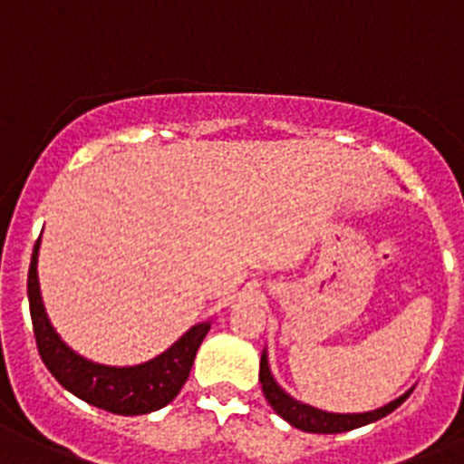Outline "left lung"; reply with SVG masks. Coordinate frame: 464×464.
<instances>
[{
  "instance_id": "1",
  "label": "left lung",
  "mask_w": 464,
  "mask_h": 464,
  "mask_svg": "<svg viewBox=\"0 0 464 464\" xmlns=\"http://www.w3.org/2000/svg\"><path fill=\"white\" fill-rule=\"evenodd\" d=\"M258 380H261V387H263V393H266L267 402H270L272 410H275L281 419H285L291 426L300 428V430L320 432V435H334V432L354 430V428L359 426L378 421V419L387 417L389 412H393V410H396L398 405H401L410 393H412V392L402 393L401 398L392 401L389 405H384V408L373 410V412H362V414L323 412V410H315L311 408V405H304V402L291 398L284 389L279 387V384L275 382V378H272L270 373V366H267L266 353H263L261 357V373H258Z\"/></svg>"
}]
</instances>
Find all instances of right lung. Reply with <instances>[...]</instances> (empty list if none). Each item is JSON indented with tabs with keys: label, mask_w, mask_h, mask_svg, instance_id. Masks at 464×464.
Here are the masks:
<instances>
[{
	"label": "right lung",
	"mask_w": 464,
	"mask_h": 464,
	"mask_svg": "<svg viewBox=\"0 0 464 464\" xmlns=\"http://www.w3.org/2000/svg\"><path fill=\"white\" fill-rule=\"evenodd\" d=\"M38 246H41V237L34 245L32 266H29V311H32L38 354H41L47 371L56 378V382L89 405L107 410L111 414H123V417L155 412L179 396L183 384L188 382L198 345L210 330V320L194 324L192 330L185 332L167 353L150 359V362L140 363V366L116 369V366L89 362V359L72 353L56 336L50 320H47L45 306L41 300V288H38Z\"/></svg>",
	"instance_id": "obj_1"
}]
</instances>
